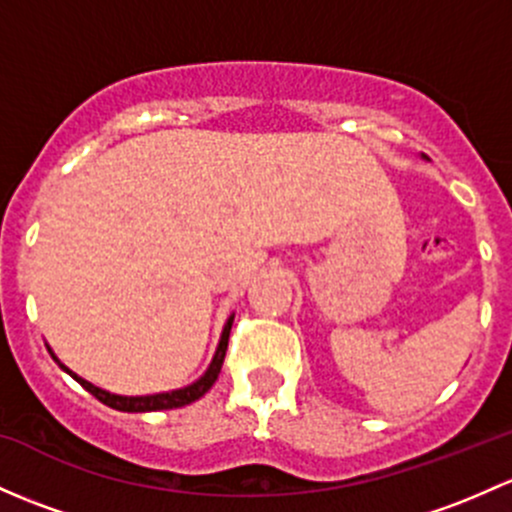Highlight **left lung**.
<instances>
[{
  "mask_svg": "<svg viewBox=\"0 0 512 512\" xmlns=\"http://www.w3.org/2000/svg\"><path fill=\"white\" fill-rule=\"evenodd\" d=\"M422 159H427V157H424V154H422Z\"/></svg>",
  "mask_w": 512,
  "mask_h": 512,
  "instance_id": "left-lung-1",
  "label": "left lung"
}]
</instances>
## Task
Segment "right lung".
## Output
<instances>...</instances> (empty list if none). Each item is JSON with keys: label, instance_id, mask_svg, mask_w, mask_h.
Returning <instances> with one entry per match:
<instances>
[{"label": "right lung", "instance_id": "right-lung-1", "mask_svg": "<svg viewBox=\"0 0 512 512\" xmlns=\"http://www.w3.org/2000/svg\"><path fill=\"white\" fill-rule=\"evenodd\" d=\"M233 319H235V314H230L228 321H225L223 333H220V341H218V348H215V353H213L211 365H208L206 373H203L201 378L196 380V383H191V385H186V387H179V390L154 392V395H115V392H110V390H102V387L88 383V380L80 378L78 373H73V370L68 368V365H63L61 360H58V355L51 351V346H46V348H48V353H51V358L58 363V368L66 370V373L71 375L75 383L83 385L85 390L90 392V395L98 397L102 405L112 407V410H120V412L176 410V407H186V405H191V402H196L198 397L206 395V392L213 387L215 380H218L220 368H223V360H225V351H228V338H230V326H233Z\"/></svg>", "mask_w": 512, "mask_h": 512}]
</instances>
